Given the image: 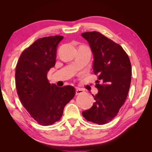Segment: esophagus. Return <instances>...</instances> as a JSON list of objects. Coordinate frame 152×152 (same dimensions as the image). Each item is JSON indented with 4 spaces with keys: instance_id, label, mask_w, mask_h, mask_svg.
Instances as JSON below:
<instances>
[{
    "instance_id": "obj_1",
    "label": "esophagus",
    "mask_w": 152,
    "mask_h": 152,
    "mask_svg": "<svg viewBox=\"0 0 152 152\" xmlns=\"http://www.w3.org/2000/svg\"><path fill=\"white\" fill-rule=\"evenodd\" d=\"M83 92V90H82V88H76V94H81Z\"/></svg>"
}]
</instances>
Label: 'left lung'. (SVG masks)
<instances>
[{
  "mask_svg": "<svg viewBox=\"0 0 152 152\" xmlns=\"http://www.w3.org/2000/svg\"><path fill=\"white\" fill-rule=\"evenodd\" d=\"M88 42L94 61L93 73L98 75V93L90 109L82 112L88 121L103 125L117 115L127 99L132 79V65L121 46L96 31L81 34Z\"/></svg>",
  "mask_w": 152,
  "mask_h": 152,
  "instance_id": "obj_1",
  "label": "left lung"
}]
</instances>
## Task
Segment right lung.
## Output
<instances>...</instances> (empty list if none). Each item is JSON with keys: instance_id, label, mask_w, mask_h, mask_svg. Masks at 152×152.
<instances>
[{"instance_id": "add662e5", "label": "right lung", "mask_w": 152, "mask_h": 152, "mask_svg": "<svg viewBox=\"0 0 152 152\" xmlns=\"http://www.w3.org/2000/svg\"><path fill=\"white\" fill-rule=\"evenodd\" d=\"M61 35L39 38L23 51L16 66L18 96L27 112L39 124L50 125L62 117L64 109L76 93L72 86L50 84L47 74L56 64Z\"/></svg>"}]
</instances>
